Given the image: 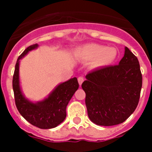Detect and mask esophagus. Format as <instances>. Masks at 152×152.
<instances>
[{"instance_id": "esophagus-1", "label": "esophagus", "mask_w": 152, "mask_h": 152, "mask_svg": "<svg viewBox=\"0 0 152 152\" xmlns=\"http://www.w3.org/2000/svg\"><path fill=\"white\" fill-rule=\"evenodd\" d=\"M78 82H79V85L81 86V85H82V84L83 83V82H84V78L82 77V76L79 77V78H78Z\"/></svg>"}]
</instances>
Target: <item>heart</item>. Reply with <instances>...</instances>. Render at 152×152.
Returning a JSON list of instances; mask_svg holds the SVG:
<instances>
[{"label":"heart","instance_id":"1","mask_svg":"<svg viewBox=\"0 0 152 152\" xmlns=\"http://www.w3.org/2000/svg\"><path fill=\"white\" fill-rule=\"evenodd\" d=\"M79 56L84 60L92 61V66L95 68H102L114 63L118 51L113 47L90 43L79 49Z\"/></svg>","mask_w":152,"mask_h":152}]
</instances>
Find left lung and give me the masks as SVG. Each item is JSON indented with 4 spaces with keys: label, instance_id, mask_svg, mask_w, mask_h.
<instances>
[{
    "label": "left lung",
    "instance_id": "8db88e82",
    "mask_svg": "<svg viewBox=\"0 0 152 152\" xmlns=\"http://www.w3.org/2000/svg\"><path fill=\"white\" fill-rule=\"evenodd\" d=\"M82 87L86 93L89 118L99 126L118 125L135 110L142 87L138 59L125 47L118 65L97 69L86 75Z\"/></svg>",
    "mask_w": 152,
    "mask_h": 152
}]
</instances>
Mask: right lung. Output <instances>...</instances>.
<instances>
[{
    "mask_svg": "<svg viewBox=\"0 0 152 152\" xmlns=\"http://www.w3.org/2000/svg\"><path fill=\"white\" fill-rule=\"evenodd\" d=\"M38 44L30 45L18 57L12 79L15 104L21 115L32 125L44 129L57 126L66 118V107L79 88L76 77L58 85L47 98L32 102L25 97L20 85V60L29 51L37 48Z\"/></svg>",
    "mask_w": 152,
    "mask_h": 152,
    "instance_id": "add662e5",
    "label": "right lung"
}]
</instances>
